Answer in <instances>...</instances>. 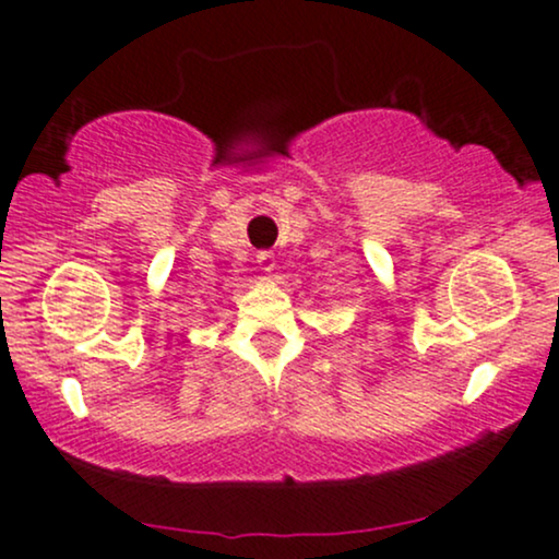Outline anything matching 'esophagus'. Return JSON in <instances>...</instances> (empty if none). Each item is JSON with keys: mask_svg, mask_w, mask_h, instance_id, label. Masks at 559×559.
Returning <instances> with one entry per match:
<instances>
[{"mask_svg": "<svg viewBox=\"0 0 559 559\" xmlns=\"http://www.w3.org/2000/svg\"><path fill=\"white\" fill-rule=\"evenodd\" d=\"M255 260H258L260 271H265V273H271L273 267H275V258H273L271 250H260L258 255H255Z\"/></svg>", "mask_w": 559, "mask_h": 559, "instance_id": "obj_1", "label": "esophagus"}]
</instances>
